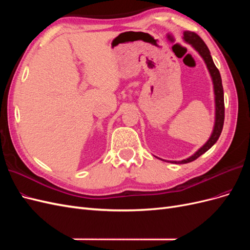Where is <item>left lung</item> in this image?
<instances>
[{
  "mask_svg": "<svg viewBox=\"0 0 250 250\" xmlns=\"http://www.w3.org/2000/svg\"><path fill=\"white\" fill-rule=\"evenodd\" d=\"M183 39H184L185 42L192 46V48L201 56L204 63H206V65H207V69L209 73L211 82H213V88H214L215 122H214L213 131H211L208 140L191 156H188V157L185 158V160H181V161H165V160H163V158L155 156L164 162H168V163L170 162L172 164L191 163V162L195 161L196 158H198L200 155H202L203 153H206L208 149H210L215 145V143L218 141L219 137H220L222 128H223V123H224V94H223L222 80H221L220 73H219L218 69L213 62V58H211V56H210V52H209L208 48L207 47V44L204 43V42L194 32L185 31Z\"/></svg>",
  "mask_w": 250,
  "mask_h": 250,
  "instance_id": "1",
  "label": "left lung"
}]
</instances>
